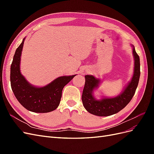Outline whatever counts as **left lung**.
<instances>
[{
    "label": "left lung",
    "mask_w": 154,
    "mask_h": 154,
    "mask_svg": "<svg viewBox=\"0 0 154 154\" xmlns=\"http://www.w3.org/2000/svg\"><path fill=\"white\" fill-rule=\"evenodd\" d=\"M132 53L134 58V69L132 80L121 94L114 97H103L96 100L93 92L98 87L100 80L92 75H86L82 100L83 105L88 112L97 116H109L118 113L127 106L133 97L138 85L140 77V60L135 50Z\"/></svg>",
    "instance_id": "left-lung-1"
}]
</instances>
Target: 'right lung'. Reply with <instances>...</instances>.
Masks as SVG:
<instances>
[{
  "label": "right lung",
  "mask_w": 154,
  "mask_h": 154,
  "mask_svg": "<svg viewBox=\"0 0 154 154\" xmlns=\"http://www.w3.org/2000/svg\"><path fill=\"white\" fill-rule=\"evenodd\" d=\"M25 38L17 49L11 65L10 81L12 91L18 102L29 111L46 113L58 106L65 85L76 76H64L55 79L47 85H32L20 72V57Z\"/></svg>",
  "instance_id": "1"
}]
</instances>
